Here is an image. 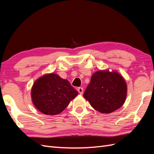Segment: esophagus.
I'll list each match as a JSON object with an SVG mask.
<instances>
[{
  "mask_svg": "<svg viewBox=\"0 0 154 154\" xmlns=\"http://www.w3.org/2000/svg\"><path fill=\"white\" fill-rule=\"evenodd\" d=\"M78 91L80 94H82L83 92V88L82 87H78Z\"/></svg>",
  "mask_w": 154,
  "mask_h": 154,
  "instance_id": "esophagus-1",
  "label": "esophagus"
}]
</instances>
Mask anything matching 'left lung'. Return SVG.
I'll return each mask as SVG.
<instances>
[{"label": "left lung", "mask_w": 154, "mask_h": 154, "mask_svg": "<svg viewBox=\"0 0 154 154\" xmlns=\"http://www.w3.org/2000/svg\"><path fill=\"white\" fill-rule=\"evenodd\" d=\"M127 85L116 71H98L92 75L83 97L95 110L109 114L119 109L126 100Z\"/></svg>", "instance_id": "1"}]
</instances>
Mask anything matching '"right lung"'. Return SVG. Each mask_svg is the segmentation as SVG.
Here are the masks:
<instances>
[{
  "label": "right lung",
  "mask_w": 154,
  "mask_h": 154,
  "mask_svg": "<svg viewBox=\"0 0 154 154\" xmlns=\"http://www.w3.org/2000/svg\"><path fill=\"white\" fill-rule=\"evenodd\" d=\"M78 94L68 80L55 73L45 74L37 79L31 92L36 109L50 116L61 113Z\"/></svg>",
  "instance_id": "right-lung-1"
}]
</instances>
